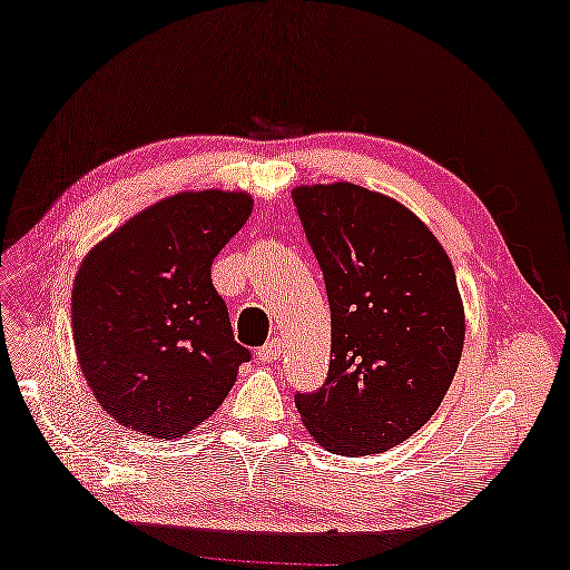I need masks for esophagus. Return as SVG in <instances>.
Listing matches in <instances>:
<instances>
[{
  "label": "esophagus",
  "mask_w": 570,
  "mask_h": 570,
  "mask_svg": "<svg viewBox=\"0 0 570 570\" xmlns=\"http://www.w3.org/2000/svg\"><path fill=\"white\" fill-rule=\"evenodd\" d=\"M279 354H283V344H279V338L269 341V344H265L262 348H257L259 362H265V364H273V362H277Z\"/></svg>",
  "instance_id": "1"
}]
</instances>
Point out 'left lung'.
<instances>
[{
    "instance_id": "left-lung-1",
    "label": "left lung",
    "mask_w": 570,
    "mask_h": 570,
    "mask_svg": "<svg viewBox=\"0 0 570 570\" xmlns=\"http://www.w3.org/2000/svg\"><path fill=\"white\" fill-rule=\"evenodd\" d=\"M326 279V384L295 395L303 425L338 456L395 449L420 431L456 376L466 315L435 234L400 200L354 186L293 188Z\"/></svg>"
}]
</instances>
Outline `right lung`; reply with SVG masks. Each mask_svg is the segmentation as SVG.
Here are the masks:
<instances>
[{
    "label": "right lung",
    "mask_w": 570,
    "mask_h": 570,
    "mask_svg": "<svg viewBox=\"0 0 570 570\" xmlns=\"http://www.w3.org/2000/svg\"><path fill=\"white\" fill-rule=\"evenodd\" d=\"M252 214L244 190H183L91 247L71 293L78 364L119 425L183 438L216 413L249 362L212 262Z\"/></svg>",
    "instance_id": "1"
}]
</instances>
